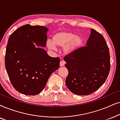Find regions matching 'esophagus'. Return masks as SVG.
I'll use <instances>...</instances> for the list:
<instances>
[{
	"label": "esophagus",
	"instance_id": "34e87169",
	"mask_svg": "<svg viewBox=\"0 0 120 120\" xmlns=\"http://www.w3.org/2000/svg\"><path fill=\"white\" fill-rule=\"evenodd\" d=\"M65 64V61H64V60H62L60 61V66H64Z\"/></svg>",
	"mask_w": 120,
	"mask_h": 120
}]
</instances>
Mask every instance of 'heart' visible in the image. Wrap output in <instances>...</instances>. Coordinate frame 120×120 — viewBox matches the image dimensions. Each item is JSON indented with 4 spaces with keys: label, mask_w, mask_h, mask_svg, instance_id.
<instances>
[{
    "label": "heart",
    "mask_w": 120,
    "mask_h": 120,
    "mask_svg": "<svg viewBox=\"0 0 120 120\" xmlns=\"http://www.w3.org/2000/svg\"><path fill=\"white\" fill-rule=\"evenodd\" d=\"M82 41V39L81 36H76L70 31H59L53 35L52 42L51 41L47 42V45L48 48L52 50H55V46L64 47V52L69 54L79 46Z\"/></svg>",
    "instance_id": "obj_1"
}]
</instances>
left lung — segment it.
Returning <instances> with one entry per match:
<instances>
[{"instance_id": "left-lung-1", "label": "left lung", "mask_w": 120, "mask_h": 120, "mask_svg": "<svg viewBox=\"0 0 120 120\" xmlns=\"http://www.w3.org/2000/svg\"><path fill=\"white\" fill-rule=\"evenodd\" d=\"M64 58L69 72L66 85L76 95H90L107 79L110 70L109 49L104 36L95 29H91L85 46L75 50Z\"/></svg>"}]
</instances>
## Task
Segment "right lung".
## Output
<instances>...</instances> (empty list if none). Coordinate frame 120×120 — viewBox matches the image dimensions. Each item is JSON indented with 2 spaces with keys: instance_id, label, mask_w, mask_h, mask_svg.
Instances as JSON below:
<instances>
[{
  "instance_id": "obj_1",
  "label": "right lung",
  "mask_w": 120,
  "mask_h": 120,
  "mask_svg": "<svg viewBox=\"0 0 120 120\" xmlns=\"http://www.w3.org/2000/svg\"><path fill=\"white\" fill-rule=\"evenodd\" d=\"M43 26L26 24L15 30L9 38L5 66L12 85L24 95H36L46 86L50 76L59 69L60 58L50 56L44 49L46 32Z\"/></svg>"
}]
</instances>
